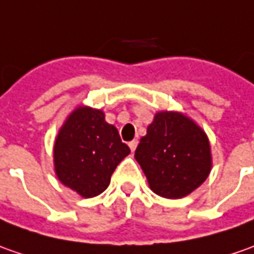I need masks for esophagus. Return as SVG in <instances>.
I'll use <instances>...</instances> for the list:
<instances>
[{
	"mask_svg": "<svg viewBox=\"0 0 254 254\" xmlns=\"http://www.w3.org/2000/svg\"><path fill=\"white\" fill-rule=\"evenodd\" d=\"M137 143H139V141L136 140V139H133L132 141H129V147L132 150V153H133L134 150H136V147H137Z\"/></svg>",
	"mask_w": 254,
	"mask_h": 254,
	"instance_id": "obj_1",
	"label": "esophagus"
}]
</instances>
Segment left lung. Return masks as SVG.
<instances>
[{"label": "left lung", "instance_id": "8db88e82", "mask_svg": "<svg viewBox=\"0 0 254 254\" xmlns=\"http://www.w3.org/2000/svg\"><path fill=\"white\" fill-rule=\"evenodd\" d=\"M134 158L150 189L167 199L188 196L211 171L207 134L190 118L172 111L156 114L134 151Z\"/></svg>", "mask_w": 254, "mask_h": 254}]
</instances>
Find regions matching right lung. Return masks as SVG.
<instances>
[{
	"mask_svg": "<svg viewBox=\"0 0 254 254\" xmlns=\"http://www.w3.org/2000/svg\"><path fill=\"white\" fill-rule=\"evenodd\" d=\"M129 153L101 110L77 107L55 139V174L82 197H94L108 188L117 165Z\"/></svg>",
	"mask_w": 254,
	"mask_h": 254,
	"instance_id": "obj_1",
	"label": "right lung"
}]
</instances>
